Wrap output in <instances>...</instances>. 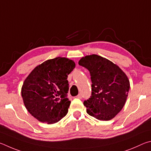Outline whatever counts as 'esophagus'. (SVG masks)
Returning <instances> with one entry per match:
<instances>
[{
  "instance_id": "obj_1",
  "label": "esophagus",
  "mask_w": 151,
  "mask_h": 151,
  "mask_svg": "<svg viewBox=\"0 0 151 151\" xmlns=\"http://www.w3.org/2000/svg\"><path fill=\"white\" fill-rule=\"evenodd\" d=\"M81 94H79V95H78L77 96H76V97H77V98H79V99H81Z\"/></svg>"
}]
</instances>
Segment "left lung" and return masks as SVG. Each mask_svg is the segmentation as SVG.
<instances>
[{
	"label": "left lung",
	"instance_id": "obj_1",
	"mask_svg": "<svg viewBox=\"0 0 151 151\" xmlns=\"http://www.w3.org/2000/svg\"><path fill=\"white\" fill-rule=\"evenodd\" d=\"M78 63L91 75V96L83 102L87 113L100 121L112 119L125 105L130 88L128 77L117 65L96 54L81 58Z\"/></svg>",
	"mask_w": 151,
	"mask_h": 151
}]
</instances>
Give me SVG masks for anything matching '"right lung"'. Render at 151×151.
<instances>
[{
    "label": "right lung",
    "mask_w": 151,
    "mask_h": 151,
    "mask_svg": "<svg viewBox=\"0 0 151 151\" xmlns=\"http://www.w3.org/2000/svg\"><path fill=\"white\" fill-rule=\"evenodd\" d=\"M75 67L73 60L57 57L37 65L25 79L21 89L23 102L37 120L54 124L67 114L71 103L67 78Z\"/></svg>",
    "instance_id": "right-lung-1"
}]
</instances>
